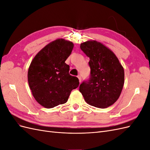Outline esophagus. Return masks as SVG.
<instances>
[{
  "label": "esophagus",
  "instance_id": "34e87169",
  "mask_svg": "<svg viewBox=\"0 0 150 150\" xmlns=\"http://www.w3.org/2000/svg\"><path fill=\"white\" fill-rule=\"evenodd\" d=\"M78 78L79 79V83H81V77L79 75V76H78Z\"/></svg>",
  "mask_w": 150,
  "mask_h": 150
}]
</instances>
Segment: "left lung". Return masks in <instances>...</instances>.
<instances>
[{"mask_svg": "<svg viewBox=\"0 0 150 150\" xmlns=\"http://www.w3.org/2000/svg\"><path fill=\"white\" fill-rule=\"evenodd\" d=\"M81 49L89 58V78L79 86L86 102L93 106L106 108L119 98L124 85V69L111 50L100 42L89 40L81 44Z\"/></svg>", "mask_w": 150, "mask_h": 150, "instance_id": "1", "label": "left lung"}]
</instances>
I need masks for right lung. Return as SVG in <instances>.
Wrapping results in <instances>:
<instances>
[{
  "instance_id": "obj_1",
  "label": "right lung",
  "mask_w": 150,
  "mask_h": 150,
  "mask_svg": "<svg viewBox=\"0 0 150 150\" xmlns=\"http://www.w3.org/2000/svg\"><path fill=\"white\" fill-rule=\"evenodd\" d=\"M74 44L63 39L45 46L31 62L28 83L33 96L40 105L52 108L67 102L71 91L79 86V79L69 73L65 63Z\"/></svg>"
}]
</instances>
